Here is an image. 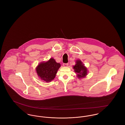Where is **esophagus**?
<instances>
[{"label": "esophagus", "mask_w": 125, "mask_h": 125, "mask_svg": "<svg viewBox=\"0 0 125 125\" xmlns=\"http://www.w3.org/2000/svg\"><path fill=\"white\" fill-rule=\"evenodd\" d=\"M63 66L64 67H67L68 66V63H63Z\"/></svg>", "instance_id": "1"}]
</instances>
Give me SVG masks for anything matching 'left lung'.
<instances>
[{
	"label": "left lung",
	"instance_id": "left-lung-1",
	"mask_svg": "<svg viewBox=\"0 0 125 125\" xmlns=\"http://www.w3.org/2000/svg\"><path fill=\"white\" fill-rule=\"evenodd\" d=\"M73 68L78 79L85 78L88 74V70L87 68L80 60H77L76 61L75 64L73 66Z\"/></svg>",
	"mask_w": 125,
	"mask_h": 125
}]
</instances>
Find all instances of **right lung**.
<instances>
[{"mask_svg": "<svg viewBox=\"0 0 125 125\" xmlns=\"http://www.w3.org/2000/svg\"><path fill=\"white\" fill-rule=\"evenodd\" d=\"M61 64L57 62L53 58L46 62H40L36 67V73L42 81L50 82L55 78Z\"/></svg>", "mask_w": 125, "mask_h": 125, "instance_id": "obj_1", "label": "right lung"}]
</instances>
